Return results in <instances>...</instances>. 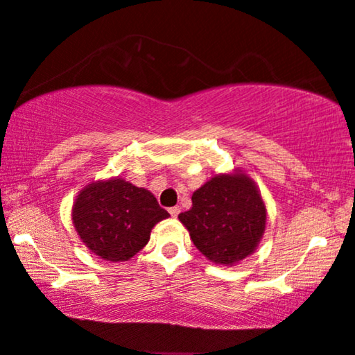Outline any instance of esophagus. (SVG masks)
Instances as JSON below:
<instances>
[{
	"instance_id": "esophagus-1",
	"label": "esophagus",
	"mask_w": 355,
	"mask_h": 355,
	"mask_svg": "<svg viewBox=\"0 0 355 355\" xmlns=\"http://www.w3.org/2000/svg\"><path fill=\"white\" fill-rule=\"evenodd\" d=\"M168 213L173 216V218H177L178 213H180V207H172V208H170V210H168Z\"/></svg>"
}]
</instances>
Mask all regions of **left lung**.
<instances>
[{"label":"left lung","instance_id":"obj_1","mask_svg":"<svg viewBox=\"0 0 355 355\" xmlns=\"http://www.w3.org/2000/svg\"><path fill=\"white\" fill-rule=\"evenodd\" d=\"M178 220L200 253L233 266L250 256L266 228V207L256 183L236 170L215 175L191 195V208Z\"/></svg>","mask_w":355,"mask_h":355}]
</instances>
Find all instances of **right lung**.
Instances as JSON below:
<instances>
[{
  "instance_id": "obj_1",
  "label": "right lung",
  "mask_w": 355,
  "mask_h": 355,
  "mask_svg": "<svg viewBox=\"0 0 355 355\" xmlns=\"http://www.w3.org/2000/svg\"><path fill=\"white\" fill-rule=\"evenodd\" d=\"M168 216L150 191L122 178L89 183L72 207L84 245L112 263L129 261L150 240L153 226Z\"/></svg>"
}]
</instances>
